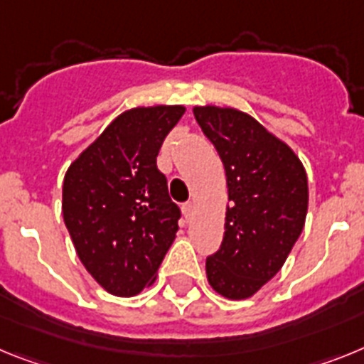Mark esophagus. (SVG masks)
<instances>
[{
    "label": "esophagus",
    "mask_w": 364,
    "mask_h": 364,
    "mask_svg": "<svg viewBox=\"0 0 364 364\" xmlns=\"http://www.w3.org/2000/svg\"><path fill=\"white\" fill-rule=\"evenodd\" d=\"M194 210H196V205L192 203V201H188V203L183 205V214H185L186 220H191V218L194 216Z\"/></svg>",
    "instance_id": "esophagus-1"
}]
</instances>
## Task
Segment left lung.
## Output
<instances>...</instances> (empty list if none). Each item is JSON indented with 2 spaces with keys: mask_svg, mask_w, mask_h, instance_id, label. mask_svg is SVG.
I'll use <instances>...</instances> for the list:
<instances>
[{
  "mask_svg": "<svg viewBox=\"0 0 364 364\" xmlns=\"http://www.w3.org/2000/svg\"><path fill=\"white\" fill-rule=\"evenodd\" d=\"M203 134L225 168V232L205 271L214 291L230 300L252 296L282 269L304 229L308 176L282 139L230 106H194Z\"/></svg>",
  "mask_w": 364,
  "mask_h": 364,
  "instance_id": "left-lung-1",
  "label": "left lung"
}]
</instances>
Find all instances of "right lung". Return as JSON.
<instances>
[{
	"label": "right lung",
	"mask_w": 364,
	"mask_h": 364,
	"mask_svg": "<svg viewBox=\"0 0 364 364\" xmlns=\"http://www.w3.org/2000/svg\"><path fill=\"white\" fill-rule=\"evenodd\" d=\"M185 106H137L106 126L69 164L62 214L87 273L115 296L156 282L179 225L156 157Z\"/></svg>",
	"instance_id": "obj_1"
}]
</instances>
